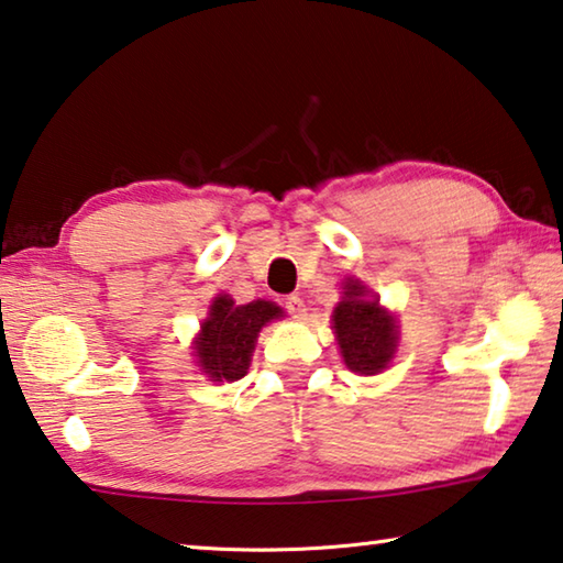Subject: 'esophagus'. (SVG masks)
<instances>
[{
    "label": "esophagus",
    "instance_id": "34e87169",
    "mask_svg": "<svg viewBox=\"0 0 563 563\" xmlns=\"http://www.w3.org/2000/svg\"><path fill=\"white\" fill-rule=\"evenodd\" d=\"M283 308L288 310L290 316H296V318L306 316V302H302L300 296H285V298H283Z\"/></svg>",
    "mask_w": 563,
    "mask_h": 563
}]
</instances>
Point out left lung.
Masks as SVG:
<instances>
[{
    "instance_id": "1",
    "label": "left lung",
    "mask_w": 563,
    "mask_h": 563,
    "mask_svg": "<svg viewBox=\"0 0 563 563\" xmlns=\"http://www.w3.org/2000/svg\"><path fill=\"white\" fill-rule=\"evenodd\" d=\"M343 296L333 310L343 361L351 371L373 376L394 358L396 320L378 306V300H365L361 280H345Z\"/></svg>"
}]
</instances>
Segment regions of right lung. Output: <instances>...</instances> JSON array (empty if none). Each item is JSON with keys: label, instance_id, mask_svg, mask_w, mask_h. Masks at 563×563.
Returning a JSON list of instances; mask_svg holds the SVG:
<instances>
[{"label": "right lung", "instance_id": "right-lung-1", "mask_svg": "<svg viewBox=\"0 0 563 563\" xmlns=\"http://www.w3.org/2000/svg\"><path fill=\"white\" fill-rule=\"evenodd\" d=\"M283 310L271 300H255L235 306L233 298L212 300L210 316L195 343L198 363L212 380H240L247 373L255 338L265 323L280 318Z\"/></svg>", "mask_w": 563, "mask_h": 563}]
</instances>
